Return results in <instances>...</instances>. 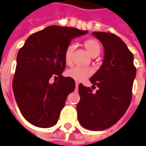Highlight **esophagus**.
I'll list each match as a JSON object with an SVG mask.
<instances>
[{"label": "esophagus", "mask_w": 146, "mask_h": 146, "mask_svg": "<svg viewBox=\"0 0 146 146\" xmlns=\"http://www.w3.org/2000/svg\"><path fill=\"white\" fill-rule=\"evenodd\" d=\"M75 85H76V87H78V85H79V83H78V82H76V83H75Z\"/></svg>", "instance_id": "1"}]
</instances>
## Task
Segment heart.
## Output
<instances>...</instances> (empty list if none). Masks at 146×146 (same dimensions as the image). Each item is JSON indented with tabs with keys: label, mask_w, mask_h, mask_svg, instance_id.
Segmentation results:
<instances>
[{
	"label": "heart",
	"mask_w": 146,
	"mask_h": 146,
	"mask_svg": "<svg viewBox=\"0 0 146 146\" xmlns=\"http://www.w3.org/2000/svg\"><path fill=\"white\" fill-rule=\"evenodd\" d=\"M84 46L87 50V52L89 53L92 57H97L100 53L101 46L98 41L94 39H88L84 42ZM73 46H68L64 52V61L67 64H70L72 62V56H73ZM92 74V70L88 68H82V67H73L72 68H69L67 70L66 75L71 78L74 79L75 81L81 82L84 80L88 76Z\"/></svg>",
	"instance_id": "obj_1"
}]
</instances>
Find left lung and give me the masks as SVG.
<instances>
[{
    "label": "left lung",
    "mask_w": 146,
    "mask_h": 146,
    "mask_svg": "<svg viewBox=\"0 0 146 146\" xmlns=\"http://www.w3.org/2000/svg\"><path fill=\"white\" fill-rule=\"evenodd\" d=\"M92 35L104 46V59L100 69L89 78L92 88L78 85L77 111L84 128L104 130L116 124L129 108L136 68L132 52L118 36L104 32ZM95 86L99 89L93 93Z\"/></svg>",
    "instance_id": "obj_1"
}]
</instances>
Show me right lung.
I'll use <instances>...</instances> for the list:
<instances>
[{
	"instance_id": "obj_1",
	"label": "right lung",
	"mask_w": 146,
	"mask_h": 146,
	"mask_svg": "<svg viewBox=\"0 0 146 146\" xmlns=\"http://www.w3.org/2000/svg\"><path fill=\"white\" fill-rule=\"evenodd\" d=\"M88 31L50 26L31 35L18 52L12 88L22 116L39 128H50L58 120L75 82L63 77L64 52L73 38ZM54 76L57 82L51 84Z\"/></svg>"
}]
</instances>
